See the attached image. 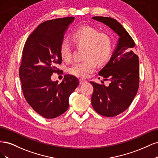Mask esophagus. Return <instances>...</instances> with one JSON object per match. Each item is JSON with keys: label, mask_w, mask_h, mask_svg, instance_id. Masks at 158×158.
<instances>
[{"label": "esophagus", "mask_w": 158, "mask_h": 158, "mask_svg": "<svg viewBox=\"0 0 158 158\" xmlns=\"http://www.w3.org/2000/svg\"><path fill=\"white\" fill-rule=\"evenodd\" d=\"M79 82H80V84H84L85 82H86V81H85V80H83V79H80L79 80Z\"/></svg>", "instance_id": "obj_1"}]
</instances>
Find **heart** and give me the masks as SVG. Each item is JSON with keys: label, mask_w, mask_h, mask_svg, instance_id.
Segmentation results:
<instances>
[{"label": "heart", "mask_w": 158, "mask_h": 158, "mask_svg": "<svg viewBox=\"0 0 158 158\" xmlns=\"http://www.w3.org/2000/svg\"><path fill=\"white\" fill-rule=\"evenodd\" d=\"M72 40L78 46L86 47L85 60L76 62L69 68V73L76 77L85 78L97 68L96 60L98 63H103L111 56L112 41L106 33H101L97 28L84 26L76 30L72 35ZM59 52L62 58L68 61L72 57V49L69 43L64 40L59 47Z\"/></svg>", "instance_id": "b5f03b06"}]
</instances>
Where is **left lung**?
I'll list each match as a JSON object with an SVG mask.
<instances>
[{
	"label": "left lung",
	"instance_id": "left-lung-1",
	"mask_svg": "<svg viewBox=\"0 0 158 158\" xmlns=\"http://www.w3.org/2000/svg\"><path fill=\"white\" fill-rule=\"evenodd\" d=\"M92 19L108 26L119 36L116 49L99 75L111 81L108 86L93 82L92 104L104 117H114L125 111L136 96L139 87V60L132 49L135 41L115 19L95 16Z\"/></svg>",
	"mask_w": 158,
	"mask_h": 158
}]
</instances>
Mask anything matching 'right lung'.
<instances>
[{"mask_svg":"<svg viewBox=\"0 0 158 158\" xmlns=\"http://www.w3.org/2000/svg\"><path fill=\"white\" fill-rule=\"evenodd\" d=\"M74 17L47 20L28 37L22 51L19 70L23 94L28 104L46 118L60 116L68 109L69 98L79 84L78 78L66 74L61 83L51 76L61 70L60 43Z\"/></svg>","mask_w":158,"mask_h":158,"instance_id":"1","label":"right lung"}]
</instances>
